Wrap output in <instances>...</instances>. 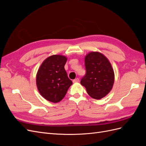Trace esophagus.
<instances>
[{
	"label": "esophagus",
	"instance_id": "1",
	"mask_svg": "<svg viewBox=\"0 0 146 146\" xmlns=\"http://www.w3.org/2000/svg\"><path fill=\"white\" fill-rule=\"evenodd\" d=\"M79 82V78H76V79L73 80L74 83H77V82Z\"/></svg>",
	"mask_w": 146,
	"mask_h": 146
}]
</instances>
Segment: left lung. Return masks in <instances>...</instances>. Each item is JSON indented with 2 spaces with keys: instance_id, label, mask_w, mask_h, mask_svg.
Instances as JSON below:
<instances>
[{
  "instance_id": "8db88e82",
  "label": "left lung",
  "mask_w": 146,
  "mask_h": 146,
  "mask_svg": "<svg viewBox=\"0 0 146 146\" xmlns=\"http://www.w3.org/2000/svg\"><path fill=\"white\" fill-rule=\"evenodd\" d=\"M86 74L80 81L92 98L100 99L111 90L114 74L111 63L100 52H92L85 58Z\"/></svg>"
}]
</instances>
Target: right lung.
<instances>
[{
  "mask_svg": "<svg viewBox=\"0 0 146 146\" xmlns=\"http://www.w3.org/2000/svg\"><path fill=\"white\" fill-rule=\"evenodd\" d=\"M66 61L65 56L52 55L43 61L38 70V90L44 98L51 102L62 100L72 84L64 69Z\"/></svg>",
  "mask_w": 146,
  "mask_h": 146,
  "instance_id": "1",
  "label": "right lung"
}]
</instances>
